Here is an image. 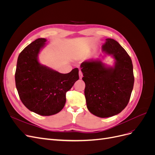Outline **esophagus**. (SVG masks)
I'll list each match as a JSON object with an SVG mask.
<instances>
[{
    "label": "esophagus",
    "mask_w": 155,
    "mask_h": 155,
    "mask_svg": "<svg viewBox=\"0 0 155 155\" xmlns=\"http://www.w3.org/2000/svg\"><path fill=\"white\" fill-rule=\"evenodd\" d=\"M79 78L81 79L83 78V73L81 72V70H79Z\"/></svg>",
    "instance_id": "esophagus-1"
}]
</instances>
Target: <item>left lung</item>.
<instances>
[{
	"instance_id": "left-lung-1",
	"label": "left lung",
	"mask_w": 155,
	"mask_h": 155,
	"mask_svg": "<svg viewBox=\"0 0 155 155\" xmlns=\"http://www.w3.org/2000/svg\"><path fill=\"white\" fill-rule=\"evenodd\" d=\"M102 51L115 59L113 67H106L100 59L86 61L80 67L88 110L97 117L108 118L127 105L134 78L132 60L118 42L106 39Z\"/></svg>"
}]
</instances>
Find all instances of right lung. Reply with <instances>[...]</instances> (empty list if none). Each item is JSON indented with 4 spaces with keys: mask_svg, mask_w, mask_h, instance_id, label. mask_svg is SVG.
I'll list each match as a JSON object with an SVG mask.
<instances>
[{
    "mask_svg": "<svg viewBox=\"0 0 155 155\" xmlns=\"http://www.w3.org/2000/svg\"><path fill=\"white\" fill-rule=\"evenodd\" d=\"M46 41L37 39L21 51L15 79L18 96L27 109L41 116H51L63 109L67 92L79 79V70L61 74L41 64L37 58Z\"/></svg>",
    "mask_w": 155,
    "mask_h": 155,
    "instance_id": "add662e5",
    "label": "right lung"
}]
</instances>
